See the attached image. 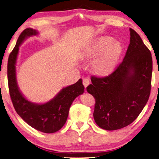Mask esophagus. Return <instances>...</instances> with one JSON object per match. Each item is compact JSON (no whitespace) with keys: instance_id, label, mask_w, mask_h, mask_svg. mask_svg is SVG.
<instances>
[{"instance_id":"34e87169","label":"esophagus","mask_w":159,"mask_h":159,"mask_svg":"<svg viewBox=\"0 0 159 159\" xmlns=\"http://www.w3.org/2000/svg\"><path fill=\"white\" fill-rule=\"evenodd\" d=\"M82 82H83V84H84V86L85 88L90 84L89 80L87 78H84L82 80Z\"/></svg>"}]
</instances>
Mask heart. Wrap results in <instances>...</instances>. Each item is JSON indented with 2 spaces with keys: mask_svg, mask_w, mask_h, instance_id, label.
Segmentation results:
<instances>
[{
  "mask_svg": "<svg viewBox=\"0 0 159 159\" xmlns=\"http://www.w3.org/2000/svg\"><path fill=\"white\" fill-rule=\"evenodd\" d=\"M122 51L118 42H114L109 37H102L90 47L87 55L91 59L99 56L93 62V69L98 73L107 74L114 69Z\"/></svg>",
  "mask_w": 159,
  "mask_h": 159,
  "instance_id": "obj_1",
  "label": "heart"
}]
</instances>
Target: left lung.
Listing matches in <instances>:
<instances>
[{
	"label": "left lung",
	"instance_id": "1",
	"mask_svg": "<svg viewBox=\"0 0 159 159\" xmlns=\"http://www.w3.org/2000/svg\"><path fill=\"white\" fill-rule=\"evenodd\" d=\"M130 43L122 61L104 77L91 76L86 91L95 100L96 124L112 131L135 120L148 101L151 91L152 58L139 34L130 28Z\"/></svg>",
	"mask_w": 159,
	"mask_h": 159
}]
</instances>
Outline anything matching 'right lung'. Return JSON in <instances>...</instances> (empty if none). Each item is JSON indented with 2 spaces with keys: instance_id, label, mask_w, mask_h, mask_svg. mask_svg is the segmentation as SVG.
I'll use <instances>...</instances> for the list:
<instances>
[{
  "instance_id": "1",
  "label": "right lung",
  "mask_w": 159,
  "mask_h": 159,
  "mask_svg": "<svg viewBox=\"0 0 159 159\" xmlns=\"http://www.w3.org/2000/svg\"><path fill=\"white\" fill-rule=\"evenodd\" d=\"M37 34L38 32L32 28L24 30L10 54L7 63L9 91L15 110L27 124L38 131L51 134L64 126L72 103L77 96L83 93L84 86L82 80L80 79L74 84L62 89L52 100L43 104L32 103L23 97L17 85L15 65L20 45L27 37Z\"/></svg>"
}]
</instances>
